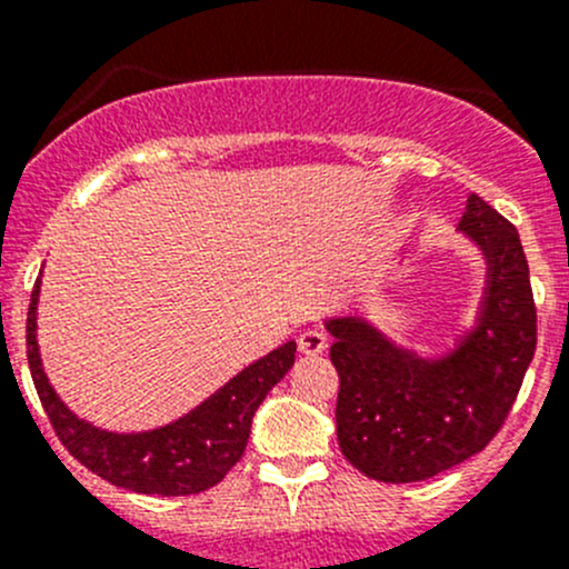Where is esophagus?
Segmentation results:
<instances>
[{
    "mask_svg": "<svg viewBox=\"0 0 569 569\" xmlns=\"http://www.w3.org/2000/svg\"><path fill=\"white\" fill-rule=\"evenodd\" d=\"M297 347H300L302 355H321L327 349V336L321 330H306L297 338Z\"/></svg>",
    "mask_w": 569,
    "mask_h": 569,
    "instance_id": "esophagus-1",
    "label": "esophagus"
}]
</instances>
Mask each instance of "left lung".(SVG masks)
<instances>
[{
  "instance_id": "1",
  "label": "left lung",
  "mask_w": 569,
  "mask_h": 569,
  "mask_svg": "<svg viewBox=\"0 0 569 569\" xmlns=\"http://www.w3.org/2000/svg\"><path fill=\"white\" fill-rule=\"evenodd\" d=\"M460 231L485 256L487 283L476 327L449 355L423 358L369 319L325 321L341 380L338 446L369 479L423 481L479 455L523 386L537 349V308L518 228L468 194Z\"/></svg>"
}]
</instances>
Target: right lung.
<instances>
[{
	"mask_svg": "<svg viewBox=\"0 0 569 569\" xmlns=\"http://www.w3.org/2000/svg\"><path fill=\"white\" fill-rule=\"evenodd\" d=\"M38 297L40 278L27 313V360L46 416L62 446L84 468L123 490L146 496H194L222 481V476L242 460L258 405L295 366L297 343L286 341L173 423L148 432H107L68 410L51 388L38 349Z\"/></svg>",
	"mask_w": 569,
	"mask_h": 569,
	"instance_id": "right-lung-1",
	"label": "right lung"
}]
</instances>
